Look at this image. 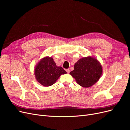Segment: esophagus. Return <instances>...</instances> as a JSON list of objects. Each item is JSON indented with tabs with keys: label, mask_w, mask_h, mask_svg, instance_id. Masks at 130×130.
Here are the masks:
<instances>
[{
	"label": "esophagus",
	"mask_w": 130,
	"mask_h": 130,
	"mask_svg": "<svg viewBox=\"0 0 130 130\" xmlns=\"http://www.w3.org/2000/svg\"><path fill=\"white\" fill-rule=\"evenodd\" d=\"M66 70V72H67L68 73H69V72H70V70H69V69H67Z\"/></svg>",
	"instance_id": "1"
}]
</instances>
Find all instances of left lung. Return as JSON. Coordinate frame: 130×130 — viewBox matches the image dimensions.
Instances as JSON below:
<instances>
[{
	"label": "left lung",
	"mask_w": 130,
	"mask_h": 130,
	"mask_svg": "<svg viewBox=\"0 0 130 130\" xmlns=\"http://www.w3.org/2000/svg\"><path fill=\"white\" fill-rule=\"evenodd\" d=\"M103 69L96 59L87 57L81 58L74 65V69L70 72L77 84L82 87H90L99 80Z\"/></svg>",
	"instance_id": "left-lung-1"
}]
</instances>
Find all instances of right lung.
Instances as JSON below:
<instances>
[{
	"label": "right lung",
	"mask_w": 130,
	"mask_h": 130,
	"mask_svg": "<svg viewBox=\"0 0 130 130\" xmlns=\"http://www.w3.org/2000/svg\"><path fill=\"white\" fill-rule=\"evenodd\" d=\"M67 72L61 67H57L52 57H46L39 62L35 69V74L37 81L42 85L52 86L62 74Z\"/></svg>",
	"instance_id": "obj_1"
}]
</instances>
